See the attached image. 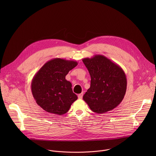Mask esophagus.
<instances>
[{
	"mask_svg": "<svg viewBox=\"0 0 156 156\" xmlns=\"http://www.w3.org/2000/svg\"><path fill=\"white\" fill-rule=\"evenodd\" d=\"M82 97H83V93L79 94L78 95V98H79V99H82Z\"/></svg>",
	"mask_w": 156,
	"mask_h": 156,
	"instance_id": "1",
	"label": "esophagus"
}]
</instances>
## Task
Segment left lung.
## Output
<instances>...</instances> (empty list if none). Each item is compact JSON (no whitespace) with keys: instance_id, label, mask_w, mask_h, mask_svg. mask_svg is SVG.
Instances as JSON below:
<instances>
[{"instance_id":"1","label":"left lung","mask_w":156,"mask_h":156,"mask_svg":"<svg viewBox=\"0 0 156 156\" xmlns=\"http://www.w3.org/2000/svg\"><path fill=\"white\" fill-rule=\"evenodd\" d=\"M90 76V86L83 97L94 112L111 111L122 101L127 89V78L121 67L106 56L94 55L82 59Z\"/></svg>"}]
</instances>
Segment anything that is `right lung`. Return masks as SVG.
Returning a JSON list of instances; mask_svg holds the SVG:
<instances>
[{
	"label": "right lung",
	"instance_id": "add662e5",
	"mask_svg": "<svg viewBox=\"0 0 156 156\" xmlns=\"http://www.w3.org/2000/svg\"><path fill=\"white\" fill-rule=\"evenodd\" d=\"M77 64L74 61L55 58L47 62L35 74L31 83L32 93L43 109L59 115L69 111L77 96L66 76Z\"/></svg>",
	"mask_w": 156,
	"mask_h": 156
}]
</instances>
